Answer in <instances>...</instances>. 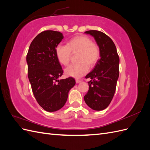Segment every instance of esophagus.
<instances>
[{
	"label": "esophagus",
	"instance_id": "34e87169",
	"mask_svg": "<svg viewBox=\"0 0 150 150\" xmlns=\"http://www.w3.org/2000/svg\"><path fill=\"white\" fill-rule=\"evenodd\" d=\"M81 80L80 79H76V83H80L81 82Z\"/></svg>",
	"mask_w": 150,
	"mask_h": 150
}]
</instances>
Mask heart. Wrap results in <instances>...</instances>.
<instances>
[{
  "label": "heart",
  "instance_id": "obj_1",
  "mask_svg": "<svg viewBox=\"0 0 150 150\" xmlns=\"http://www.w3.org/2000/svg\"><path fill=\"white\" fill-rule=\"evenodd\" d=\"M72 54L78 53L76 61L65 69L67 76L80 78L88 70V67L95 66L100 58V51L98 45L92 42L88 36L77 35L67 40L66 45L58 44L55 48V54L57 61L63 66L68 65Z\"/></svg>",
  "mask_w": 150,
  "mask_h": 150
}]
</instances>
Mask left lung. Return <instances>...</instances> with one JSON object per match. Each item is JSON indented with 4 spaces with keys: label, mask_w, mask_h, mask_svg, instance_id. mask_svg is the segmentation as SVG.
Here are the masks:
<instances>
[{
    "label": "left lung",
    "mask_w": 150,
    "mask_h": 150,
    "mask_svg": "<svg viewBox=\"0 0 150 150\" xmlns=\"http://www.w3.org/2000/svg\"><path fill=\"white\" fill-rule=\"evenodd\" d=\"M98 45L100 56L91 72L86 76L90 78L89 90L84 99L87 105L94 110L106 109L112 101L119 77L120 58L115 45L106 34L96 30H88Z\"/></svg>",
    "instance_id": "obj_1"
}]
</instances>
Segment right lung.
I'll use <instances>...</instances> for the list:
<instances>
[{
    "mask_svg": "<svg viewBox=\"0 0 150 150\" xmlns=\"http://www.w3.org/2000/svg\"><path fill=\"white\" fill-rule=\"evenodd\" d=\"M63 39L60 32L46 30L32 41L27 54L28 78L34 96L39 105L49 112L64 106L69 90L76 84L69 77L58 80L63 74L55 48Z\"/></svg>",
    "mask_w": 150,
    "mask_h": 150,
    "instance_id": "add662e5",
    "label": "right lung"
}]
</instances>
